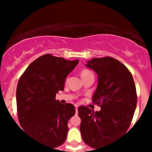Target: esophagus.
<instances>
[{
  "mask_svg": "<svg viewBox=\"0 0 152 152\" xmlns=\"http://www.w3.org/2000/svg\"><path fill=\"white\" fill-rule=\"evenodd\" d=\"M75 111H76V113H77L78 112V107L77 105H75Z\"/></svg>",
  "mask_w": 152,
  "mask_h": 152,
  "instance_id": "esophagus-1",
  "label": "esophagus"
}]
</instances>
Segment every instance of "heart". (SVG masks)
Here are the masks:
<instances>
[{
  "mask_svg": "<svg viewBox=\"0 0 152 152\" xmlns=\"http://www.w3.org/2000/svg\"><path fill=\"white\" fill-rule=\"evenodd\" d=\"M80 75H81V77H84V76H88V75H93V74H92V72H91V71H90V70L84 69L82 71V72H81V74H80Z\"/></svg>",
  "mask_w": 152,
  "mask_h": 152,
  "instance_id": "heart-1",
  "label": "heart"
}]
</instances>
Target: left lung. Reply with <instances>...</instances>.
Segmentation results:
<instances>
[{
	"label": "left lung",
	"instance_id": "obj_1",
	"mask_svg": "<svg viewBox=\"0 0 152 152\" xmlns=\"http://www.w3.org/2000/svg\"><path fill=\"white\" fill-rule=\"evenodd\" d=\"M86 66L97 75L92 100L101 110L94 112L79 107L80 130L86 144L97 148L107 146L128 130L136 108V89L131 72L113 58H95Z\"/></svg>",
	"mask_w": 152,
	"mask_h": 152
}]
</instances>
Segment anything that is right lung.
Returning a JSON list of instances; mask_svg holds the SVG:
<instances>
[{
	"mask_svg": "<svg viewBox=\"0 0 152 152\" xmlns=\"http://www.w3.org/2000/svg\"><path fill=\"white\" fill-rule=\"evenodd\" d=\"M78 60L68 61L47 54L29 64L18 81V119L24 131L49 147L61 145L67 138L68 121L75 113V106L56 100L64 90L68 74Z\"/></svg>",
	"mask_w": 152,
	"mask_h": 152,
	"instance_id": "add662e5",
	"label": "right lung"
}]
</instances>
